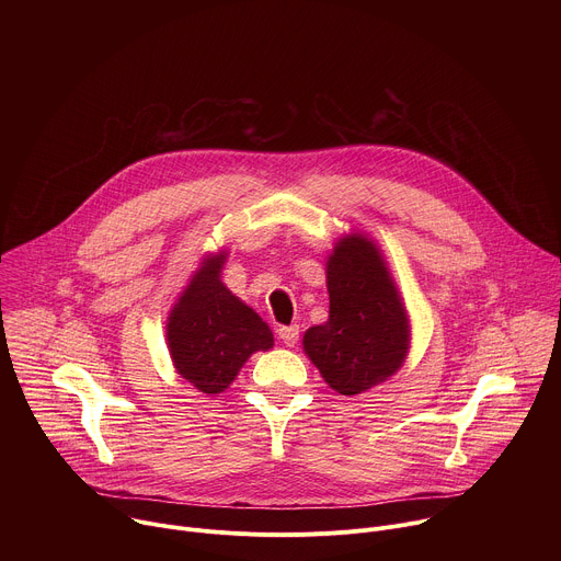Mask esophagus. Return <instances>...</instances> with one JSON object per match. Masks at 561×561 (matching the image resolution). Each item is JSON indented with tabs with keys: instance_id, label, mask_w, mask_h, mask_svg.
I'll return each mask as SVG.
<instances>
[{
	"instance_id": "obj_1",
	"label": "esophagus",
	"mask_w": 561,
	"mask_h": 561,
	"mask_svg": "<svg viewBox=\"0 0 561 561\" xmlns=\"http://www.w3.org/2000/svg\"><path fill=\"white\" fill-rule=\"evenodd\" d=\"M279 340L286 344V346H295L297 344V337H299V327L293 324V327H282L279 331Z\"/></svg>"
}]
</instances>
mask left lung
Segmentation results:
<instances>
[{
	"label": "left lung",
	"mask_w": 561,
	"mask_h": 561,
	"mask_svg": "<svg viewBox=\"0 0 561 561\" xmlns=\"http://www.w3.org/2000/svg\"><path fill=\"white\" fill-rule=\"evenodd\" d=\"M329 322L304 333V353L340 394H359L402 368L411 329L388 266L366 234L351 232L327 262Z\"/></svg>",
	"instance_id": "left-lung-1"
}]
</instances>
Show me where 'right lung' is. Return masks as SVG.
Wrapping results in <instances>:
<instances>
[{"label": "right lung", "instance_id": "right-lung-1", "mask_svg": "<svg viewBox=\"0 0 561 561\" xmlns=\"http://www.w3.org/2000/svg\"><path fill=\"white\" fill-rule=\"evenodd\" d=\"M224 262L226 253L202 262L167 324L178 373L206 394L224 392L253 353L273 348L268 324L221 284Z\"/></svg>", "mask_w": 561, "mask_h": 561}]
</instances>
